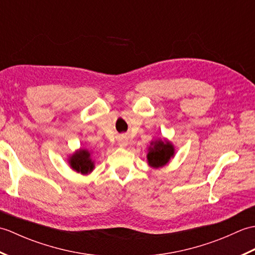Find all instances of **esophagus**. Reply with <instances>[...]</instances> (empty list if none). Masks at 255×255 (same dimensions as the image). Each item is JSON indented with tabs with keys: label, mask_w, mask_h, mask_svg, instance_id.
Segmentation results:
<instances>
[{
	"label": "esophagus",
	"mask_w": 255,
	"mask_h": 255,
	"mask_svg": "<svg viewBox=\"0 0 255 255\" xmlns=\"http://www.w3.org/2000/svg\"><path fill=\"white\" fill-rule=\"evenodd\" d=\"M118 144L121 145V147H126L128 144V139L126 136H121L118 138Z\"/></svg>",
	"instance_id": "34e87169"
}]
</instances>
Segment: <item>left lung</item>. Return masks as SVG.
I'll list each match as a JSON object with an SVG mask.
<instances>
[{"instance_id": "left-lung-1", "label": "left lung", "mask_w": 255, "mask_h": 255, "mask_svg": "<svg viewBox=\"0 0 255 255\" xmlns=\"http://www.w3.org/2000/svg\"><path fill=\"white\" fill-rule=\"evenodd\" d=\"M174 155V147L169 141H158L151 143L147 159L149 165L152 167H161L165 165Z\"/></svg>"}]
</instances>
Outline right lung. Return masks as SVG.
<instances>
[{
	"label": "right lung",
	"mask_w": 255,
	"mask_h": 255,
	"mask_svg": "<svg viewBox=\"0 0 255 255\" xmlns=\"http://www.w3.org/2000/svg\"><path fill=\"white\" fill-rule=\"evenodd\" d=\"M69 163L74 171L82 173V174H88L94 169V162L92 161L88 150L81 149L80 151H77L69 159Z\"/></svg>",
	"instance_id": "right-lung-1"
}]
</instances>
